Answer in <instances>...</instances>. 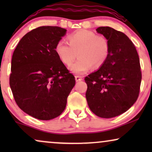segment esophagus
I'll use <instances>...</instances> for the list:
<instances>
[{
    "label": "esophagus",
    "instance_id": "esophagus-1",
    "mask_svg": "<svg viewBox=\"0 0 152 152\" xmlns=\"http://www.w3.org/2000/svg\"><path fill=\"white\" fill-rule=\"evenodd\" d=\"M83 80L82 77L81 76H75V81L76 82H80Z\"/></svg>",
    "mask_w": 152,
    "mask_h": 152
}]
</instances>
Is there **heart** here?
I'll return each instance as SVG.
<instances>
[{
    "label": "heart",
    "instance_id": "heart-1",
    "mask_svg": "<svg viewBox=\"0 0 152 152\" xmlns=\"http://www.w3.org/2000/svg\"><path fill=\"white\" fill-rule=\"evenodd\" d=\"M69 44L59 41L55 45V53L62 63L69 66V69L76 75L84 74L91 69H98L109 57V41L106 37L99 36L91 31L82 30L68 37Z\"/></svg>",
    "mask_w": 152,
    "mask_h": 152
}]
</instances>
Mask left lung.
Masks as SVG:
<instances>
[{
	"label": "left lung",
	"mask_w": 152,
	"mask_h": 152,
	"mask_svg": "<svg viewBox=\"0 0 152 152\" xmlns=\"http://www.w3.org/2000/svg\"><path fill=\"white\" fill-rule=\"evenodd\" d=\"M96 31L109 41L110 52L104 65L85 77L86 97L91 111L103 118L126 112L138 99L142 73L136 48L123 32L110 27Z\"/></svg>",
	"instance_id": "1"
}]
</instances>
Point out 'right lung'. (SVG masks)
Instances as JSON below:
<instances>
[{"label":"right lung","mask_w":152,"mask_h":152,"mask_svg":"<svg viewBox=\"0 0 152 152\" xmlns=\"http://www.w3.org/2000/svg\"><path fill=\"white\" fill-rule=\"evenodd\" d=\"M66 31L57 26L35 28L23 37L12 55L10 85L14 98L22 111L37 119L61 115L75 84L55 53Z\"/></svg>","instance_id":"right-lung-1"}]
</instances>
